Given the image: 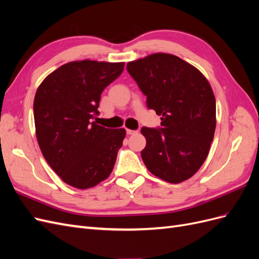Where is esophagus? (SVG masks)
<instances>
[{
  "label": "esophagus",
  "instance_id": "34e87169",
  "mask_svg": "<svg viewBox=\"0 0 259 259\" xmlns=\"http://www.w3.org/2000/svg\"><path fill=\"white\" fill-rule=\"evenodd\" d=\"M137 131H134V130H126V134L127 135H134V134H137Z\"/></svg>",
  "mask_w": 259,
  "mask_h": 259
}]
</instances>
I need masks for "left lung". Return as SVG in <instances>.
<instances>
[{
	"label": "left lung",
	"instance_id": "obj_1",
	"mask_svg": "<svg viewBox=\"0 0 259 259\" xmlns=\"http://www.w3.org/2000/svg\"><path fill=\"white\" fill-rule=\"evenodd\" d=\"M126 68L162 121L159 128H142L145 165L167 183L185 182L204 163L214 138L213 90L197 68L175 55L152 54Z\"/></svg>",
	"mask_w": 259,
	"mask_h": 259
}]
</instances>
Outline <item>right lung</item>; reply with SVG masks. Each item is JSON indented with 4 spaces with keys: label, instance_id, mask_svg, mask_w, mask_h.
Segmentation results:
<instances>
[{
    "label": "right lung",
    "instance_id": "obj_1",
    "mask_svg": "<svg viewBox=\"0 0 259 259\" xmlns=\"http://www.w3.org/2000/svg\"><path fill=\"white\" fill-rule=\"evenodd\" d=\"M124 62L71 61L45 77L38 86L33 113L42 154L64 182L89 189L111 174L124 128L96 124L100 95L119 76Z\"/></svg>",
    "mask_w": 259,
    "mask_h": 259
}]
</instances>
